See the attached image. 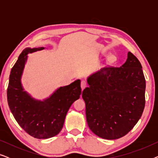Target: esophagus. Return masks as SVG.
<instances>
[{
  "mask_svg": "<svg viewBox=\"0 0 158 158\" xmlns=\"http://www.w3.org/2000/svg\"><path fill=\"white\" fill-rule=\"evenodd\" d=\"M81 86L82 90H83L84 88H85L86 86H87V83H86V81H81Z\"/></svg>",
  "mask_w": 158,
  "mask_h": 158,
  "instance_id": "obj_1",
  "label": "esophagus"
}]
</instances>
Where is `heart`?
I'll list each match as a JSON object with an SVG mask.
<instances>
[{"instance_id":"b5f03b06","label":"heart","mask_w":158,"mask_h":158,"mask_svg":"<svg viewBox=\"0 0 158 158\" xmlns=\"http://www.w3.org/2000/svg\"><path fill=\"white\" fill-rule=\"evenodd\" d=\"M115 60H116V58L114 55H110L109 57V62H114V61H115Z\"/></svg>"}]
</instances>
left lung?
Segmentation results:
<instances>
[{
	"instance_id": "8db88e82",
	"label": "left lung",
	"mask_w": 158,
	"mask_h": 158,
	"mask_svg": "<svg viewBox=\"0 0 158 158\" xmlns=\"http://www.w3.org/2000/svg\"><path fill=\"white\" fill-rule=\"evenodd\" d=\"M82 93L86 121L99 137L116 139L131 131L145 104V79L139 60L129 52L119 68H103L87 78Z\"/></svg>"
}]
</instances>
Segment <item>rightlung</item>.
<instances>
[{"instance_id":"add662e5","label":"right lung","mask_w":158,"mask_h":158,"mask_svg":"<svg viewBox=\"0 0 158 158\" xmlns=\"http://www.w3.org/2000/svg\"><path fill=\"white\" fill-rule=\"evenodd\" d=\"M44 48L27 47L21 53L10 70L7 89L8 103L15 119L26 132L36 139H48L59 134L70 106L81 94L79 79L58 88L42 101L33 98L24 90L21 77L28 54Z\"/></svg>"}]
</instances>
